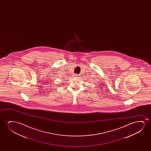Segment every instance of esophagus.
<instances>
[{
	"label": "esophagus",
	"mask_w": 151,
	"mask_h": 151,
	"mask_svg": "<svg viewBox=\"0 0 151 151\" xmlns=\"http://www.w3.org/2000/svg\"><path fill=\"white\" fill-rule=\"evenodd\" d=\"M75 77H76V78H77V76H75Z\"/></svg>",
	"instance_id": "obj_1"
}]
</instances>
